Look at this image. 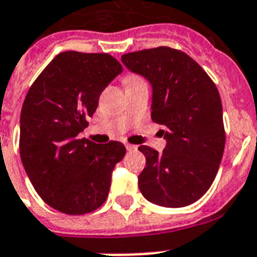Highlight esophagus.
Returning <instances> with one entry per match:
<instances>
[{
  "instance_id": "1",
  "label": "esophagus",
  "mask_w": 257,
  "mask_h": 257,
  "mask_svg": "<svg viewBox=\"0 0 257 257\" xmlns=\"http://www.w3.org/2000/svg\"><path fill=\"white\" fill-rule=\"evenodd\" d=\"M125 147H126V150H128V151H136V150H138V146H135V144L126 143L125 144Z\"/></svg>"
}]
</instances>
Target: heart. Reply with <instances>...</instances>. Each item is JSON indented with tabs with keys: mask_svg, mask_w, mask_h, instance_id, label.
<instances>
[{
	"mask_svg": "<svg viewBox=\"0 0 257 257\" xmlns=\"http://www.w3.org/2000/svg\"><path fill=\"white\" fill-rule=\"evenodd\" d=\"M135 79H139V77H136V76H128L125 80H135Z\"/></svg>",
	"mask_w": 257,
	"mask_h": 257,
	"instance_id": "1",
	"label": "heart"
}]
</instances>
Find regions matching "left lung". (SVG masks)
Returning <instances> with one entry per match:
<instances>
[{"instance_id":"8db88e82","label":"left lung","mask_w":257,"mask_h":257,"mask_svg":"<svg viewBox=\"0 0 257 257\" xmlns=\"http://www.w3.org/2000/svg\"><path fill=\"white\" fill-rule=\"evenodd\" d=\"M121 61L153 85L151 118L163 125L167 142L162 153L139 147L146 157L139 189L158 206H189L210 189L225 150L215 83L193 58L172 47L126 53Z\"/></svg>"}]
</instances>
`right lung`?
Here are the masks:
<instances>
[{
    "mask_svg": "<svg viewBox=\"0 0 257 257\" xmlns=\"http://www.w3.org/2000/svg\"><path fill=\"white\" fill-rule=\"evenodd\" d=\"M121 72V64L106 53L64 51L28 90L20 115V158L32 187L54 210L83 215L107 199L125 146L96 144L79 134L102 91Z\"/></svg>",
    "mask_w": 257,
    "mask_h": 257,
    "instance_id": "obj_1",
    "label": "right lung"
}]
</instances>
